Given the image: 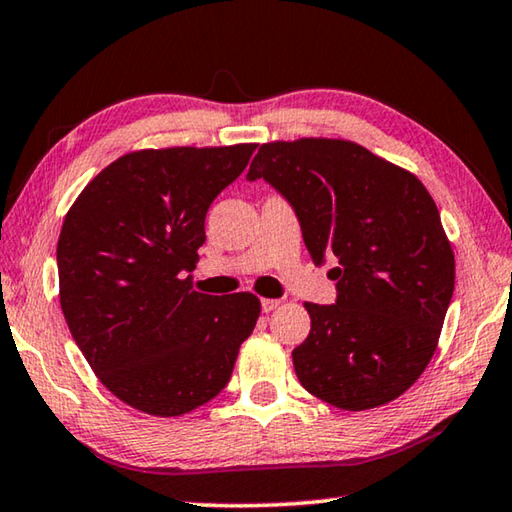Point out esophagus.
Wrapping results in <instances>:
<instances>
[{
  "label": "esophagus",
  "mask_w": 512,
  "mask_h": 512,
  "mask_svg": "<svg viewBox=\"0 0 512 512\" xmlns=\"http://www.w3.org/2000/svg\"><path fill=\"white\" fill-rule=\"evenodd\" d=\"M277 305H280V300H275V298H262V311H264V314H271L273 309H277Z\"/></svg>",
  "instance_id": "esophagus-1"
}]
</instances>
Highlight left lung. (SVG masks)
Listing matches in <instances>:
<instances>
[{
  "label": "left lung",
  "instance_id": "left-lung-1",
  "mask_svg": "<svg viewBox=\"0 0 512 512\" xmlns=\"http://www.w3.org/2000/svg\"><path fill=\"white\" fill-rule=\"evenodd\" d=\"M246 178L287 198L314 264L339 262L334 305L305 302L300 384L345 411L400 397L436 352L454 293L452 244L427 189L363 146L325 137L262 144Z\"/></svg>",
  "mask_w": 512,
  "mask_h": 512
}]
</instances>
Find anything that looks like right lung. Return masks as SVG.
Returning a JSON list of instances; mask_svg holds the SVG:
<instances>
[{"instance_id": "right-lung-1", "label": "right lung", "mask_w": 512, "mask_h": 512, "mask_svg": "<svg viewBox=\"0 0 512 512\" xmlns=\"http://www.w3.org/2000/svg\"><path fill=\"white\" fill-rule=\"evenodd\" d=\"M255 144L121 155L69 207L58 237L60 307L94 375L137 411L173 418L230 381L259 318L253 293L192 291L205 214Z\"/></svg>"}]
</instances>
